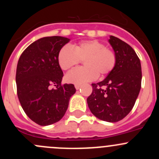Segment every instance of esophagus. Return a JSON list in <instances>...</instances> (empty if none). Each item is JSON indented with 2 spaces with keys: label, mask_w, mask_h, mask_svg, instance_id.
Instances as JSON below:
<instances>
[{
  "label": "esophagus",
  "mask_w": 159,
  "mask_h": 159,
  "mask_svg": "<svg viewBox=\"0 0 159 159\" xmlns=\"http://www.w3.org/2000/svg\"><path fill=\"white\" fill-rule=\"evenodd\" d=\"M75 89H76L77 90H78V89H80V88H81V84H75Z\"/></svg>",
  "instance_id": "obj_1"
}]
</instances>
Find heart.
<instances>
[{"label":"heart","instance_id":"obj_1","mask_svg":"<svg viewBox=\"0 0 159 159\" xmlns=\"http://www.w3.org/2000/svg\"><path fill=\"white\" fill-rule=\"evenodd\" d=\"M85 67L77 68L66 75L68 82L75 84L95 80L100 75L110 73L116 64L115 53L98 41H84L79 44L64 46L57 55V61L63 70H68L83 61Z\"/></svg>","mask_w":159,"mask_h":159}]
</instances>
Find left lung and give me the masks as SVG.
<instances>
[{"label":"left lung","mask_w":159,"mask_h":159,"mask_svg":"<svg viewBox=\"0 0 159 159\" xmlns=\"http://www.w3.org/2000/svg\"><path fill=\"white\" fill-rule=\"evenodd\" d=\"M108 42L115 52L116 64L106 78L91 84L92 93L87 98V103L98 118L117 122L134 107L142 84V67L139 57L129 44L111 35Z\"/></svg>","instance_id":"8db88e82"}]
</instances>
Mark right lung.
<instances>
[{
    "label": "right lung",
    "mask_w": 159,
    "mask_h": 159,
    "mask_svg": "<svg viewBox=\"0 0 159 159\" xmlns=\"http://www.w3.org/2000/svg\"><path fill=\"white\" fill-rule=\"evenodd\" d=\"M69 41L61 36L40 38L24 51L18 60L17 97L26 115L40 125L60 121L76 91L74 84L61 85L63 71L57 61L60 50Z\"/></svg>",
    "instance_id": "add662e5"
}]
</instances>
